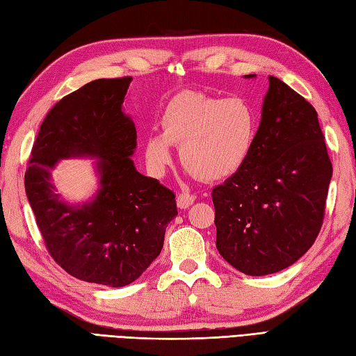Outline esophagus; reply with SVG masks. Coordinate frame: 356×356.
Wrapping results in <instances>:
<instances>
[{
    "label": "esophagus",
    "mask_w": 356,
    "mask_h": 356,
    "mask_svg": "<svg viewBox=\"0 0 356 356\" xmlns=\"http://www.w3.org/2000/svg\"><path fill=\"white\" fill-rule=\"evenodd\" d=\"M194 202H195L194 194L182 193V194H179V197H177V207L182 209H186V208H190Z\"/></svg>",
    "instance_id": "obj_1"
}]
</instances>
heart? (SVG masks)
Listing matches in <instances>:
<instances>
[{"mask_svg":"<svg viewBox=\"0 0 356 356\" xmlns=\"http://www.w3.org/2000/svg\"><path fill=\"white\" fill-rule=\"evenodd\" d=\"M162 133L145 139V156L161 174L172 162V145H180L185 168L207 182L236 174L251 156L259 118L245 97H222L185 92L170 99L159 119Z\"/></svg>","mask_w":356,"mask_h":356,"instance_id":"1","label":"heart"}]
</instances>
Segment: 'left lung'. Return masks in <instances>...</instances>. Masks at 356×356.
<instances>
[{"instance_id":"left-lung-1","label":"left lung","mask_w":356,"mask_h":356,"mask_svg":"<svg viewBox=\"0 0 356 356\" xmlns=\"http://www.w3.org/2000/svg\"><path fill=\"white\" fill-rule=\"evenodd\" d=\"M330 177L315 108L269 76L252 153L211 194L217 251L246 275L291 266L318 237Z\"/></svg>"}]
</instances>
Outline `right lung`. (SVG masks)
Returning a JSON list of instances; mask_svg holds the SVG:
<instances>
[{
  "label": "right lung",
  "instance_id": "obj_1",
  "mask_svg": "<svg viewBox=\"0 0 356 356\" xmlns=\"http://www.w3.org/2000/svg\"><path fill=\"white\" fill-rule=\"evenodd\" d=\"M131 76L96 79L53 105L42 120L24 176L26 194L51 259L82 282L120 287L161 254L177 216L176 194L134 168L136 127L122 102ZM97 156L95 199L70 207L49 171L59 158Z\"/></svg>",
  "mask_w": 356,
  "mask_h": 356
}]
</instances>
